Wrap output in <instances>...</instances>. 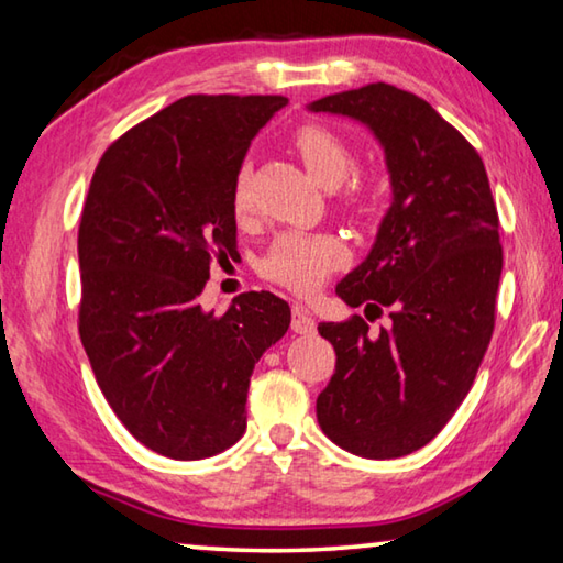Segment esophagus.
Listing matches in <instances>:
<instances>
[{
	"mask_svg": "<svg viewBox=\"0 0 563 563\" xmlns=\"http://www.w3.org/2000/svg\"><path fill=\"white\" fill-rule=\"evenodd\" d=\"M290 328L292 332H298V335H310V332H316V320H312V316L302 308V305H292Z\"/></svg>",
	"mask_w": 563,
	"mask_h": 563,
	"instance_id": "1",
	"label": "esophagus"
}]
</instances>
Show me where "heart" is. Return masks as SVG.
<instances>
[{
    "mask_svg": "<svg viewBox=\"0 0 563 563\" xmlns=\"http://www.w3.org/2000/svg\"><path fill=\"white\" fill-rule=\"evenodd\" d=\"M292 146L298 151L302 164L318 184L335 188L355 168V156L338 133L325 126H302L295 131ZM375 190L362 180H350L345 188V203L352 211L365 213L373 208ZM231 203L235 216L251 211V190H247V174L241 170L235 176ZM347 261V251L332 233H308L285 231L271 243L268 253L261 261V273L265 278L285 285L292 292L308 295L325 283L332 271H338Z\"/></svg>",
    "mask_w": 563,
    "mask_h": 563,
    "instance_id": "b5f03b06",
    "label": "heart"
}]
</instances>
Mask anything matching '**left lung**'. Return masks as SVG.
Instances as JSON below:
<instances>
[{"instance_id": "1", "label": "left lung", "mask_w": 563, "mask_h": 563, "mask_svg": "<svg viewBox=\"0 0 563 563\" xmlns=\"http://www.w3.org/2000/svg\"><path fill=\"white\" fill-rule=\"evenodd\" d=\"M350 117L385 148L393 206L373 251L335 292L365 316L320 322L335 373L318 397L332 442L367 460H395L432 442L470 393L489 347L501 278L499 216L479 154L424 99L367 84L312 101Z\"/></svg>"}]
</instances>
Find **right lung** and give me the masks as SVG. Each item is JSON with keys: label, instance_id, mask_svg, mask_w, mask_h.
Wrapping results in <instances>:
<instances>
[{"label": "right lung", "instance_id": "right-lung-1", "mask_svg": "<svg viewBox=\"0 0 563 563\" xmlns=\"http://www.w3.org/2000/svg\"><path fill=\"white\" fill-rule=\"evenodd\" d=\"M285 97L194 93L103 151L79 223V335L121 424L170 460L241 440L255 362L290 328L273 292L201 308L213 258L235 251V176Z\"/></svg>", "mask_w": 563, "mask_h": 563}]
</instances>
